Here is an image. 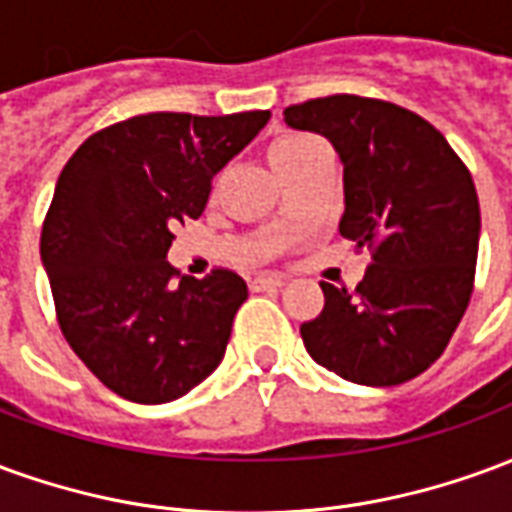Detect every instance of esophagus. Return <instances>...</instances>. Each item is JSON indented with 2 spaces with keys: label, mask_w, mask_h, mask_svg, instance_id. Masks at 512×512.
<instances>
[{
  "label": "esophagus",
  "mask_w": 512,
  "mask_h": 512,
  "mask_svg": "<svg viewBox=\"0 0 512 512\" xmlns=\"http://www.w3.org/2000/svg\"><path fill=\"white\" fill-rule=\"evenodd\" d=\"M285 285V279L277 277V274H257V277L249 279V288L252 290H277Z\"/></svg>",
  "instance_id": "obj_1"
}]
</instances>
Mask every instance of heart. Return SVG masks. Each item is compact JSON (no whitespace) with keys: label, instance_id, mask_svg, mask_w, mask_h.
<instances>
[{"label":"heart","instance_id":"obj_1","mask_svg":"<svg viewBox=\"0 0 512 512\" xmlns=\"http://www.w3.org/2000/svg\"><path fill=\"white\" fill-rule=\"evenodd\" d=\"M315 147H321L315 139H307V136H288V139H279L271 145L268 150V158H271V164L277 169V175H282L285 169L293 167L296 161L312 153Z\"/></svg>","mask_w":512,"mask_h":512}]
</instances>
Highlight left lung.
<instances>
[{
	"label": "left lung",
	"instance_id": "8db88e82",
	"mask_svg": "<svg viewBox=\"0 0 512 512\" xmlns=\"http://www.w3.org/2000/svg\"><path fill=\"white\" fill-rule=\"evenodd\" d=\"M285 123L340 153V235L373 257L356 290L321 282L326 304L301 323L304 348L354 384L425 373L472 299L480 202L469 169L428 120L378 98H312L288 106Z\"/></svg>",
	"mask_w": 512,
	"mask_h": 512
}]
</instances>
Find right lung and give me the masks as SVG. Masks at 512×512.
I'll return each mask as SVG.
<instances>
[{
  "label": "right lung",
  "mask_w": 512,
  "mask_h": 512,
  "mask_svg": "<svg viewBox=\"0 0 512 512\" xmlns=\"http://www.w3.org/2000/svg\"><path fill=\"white\" fill-rule=\"evenodd\" d=\"M268 117L136 115L90 136L60 172L40 260L65 340L115 395L169 403L222 362L246 282L213 268L172 285L167 252Z\"/></svg>",
  "instance_id": "add662e5"
}]
</instances>
